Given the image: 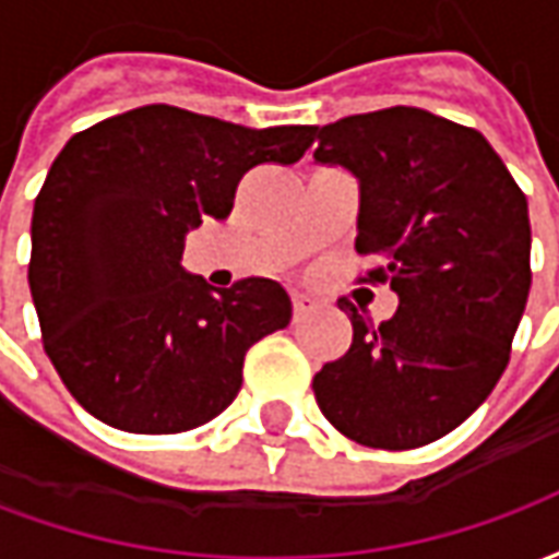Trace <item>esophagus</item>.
I'll use <instances>...</instances> for the list:
<instances>
[{"instance_id": "34e87169", "label": "esophagus", "mask_w": 559, "mask_h": 559, "mask_svg": "<svg viewBox=\"0 0 559 559\" xmlns=\"http://www.w3.org/2000/svg\"><path fill=\"white\" fill-rule=\"evenodd\" d=\"M317 302L311 296H305V293H293V311L296 314H308V311H314Z\"/></svg>"}]
</instances>
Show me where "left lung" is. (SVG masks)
<instances>
[{"label":"left lung","instance_id":"left-lung-1","mask_svg":"<svg viewBox=\"0 0 559 559\" xmlns=\"http://www.w3.org/2000/svg\"><path fill=\"white\" fill-rule=\"evenodd\" d=\"M317 164L359 179L356 251L399 293L374 326L356 305L353 344L314 374L320 411L371 449H416L457 428L509 365L530 293L527 197L476 128L419 107L314 126Z\"/></svg>","mask_w":559,"mask_h":559}]
</instances>
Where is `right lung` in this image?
I'll return each mask as SVG.
<instances>
[{"label": "right lung", "mask_w": 559, "mask_h": 559, "mask_svg": "<svg viewBox=\"0 0 559 559\" xmlns=\"http://www.w3.org/2000/svg\"><path fill=\"white\" fill-rule=\"evenodd\" d=\"M311 126L245 128L148 104L80 131L32 212L29 290L44 350L95 419L131 433L191 431L242 389L248 347L290 323L287 290H227L182 269L185 233L230 215L257 164H296Z\"/></svg>", "instance_id": "right-lung-1"}]
</instances>
